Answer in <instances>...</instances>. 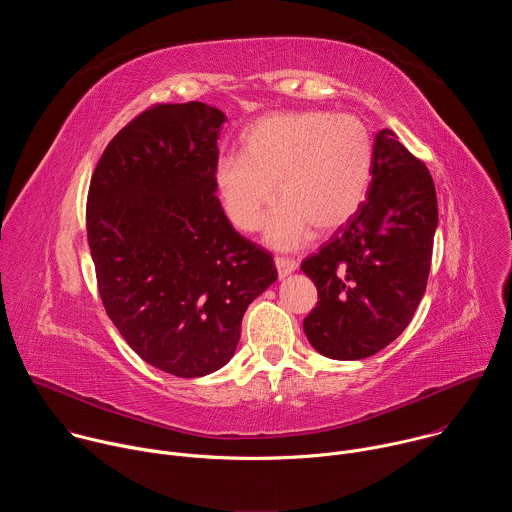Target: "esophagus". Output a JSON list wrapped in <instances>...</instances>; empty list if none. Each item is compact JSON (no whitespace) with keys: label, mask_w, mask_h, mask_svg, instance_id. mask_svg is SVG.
<instances>
[{"label":"esophagus","mask_w":512,"mask_h":512,"mask_svg":"<svg viewBox=\"0 0 512 512\" xmlns=\"http://www.w3.org/2000/svg\"><path fill=\"white\" fill-rule=\"evenodd\" d=\"M275 267L279 277H287L289 273H294L298 269V263L289 257H275Z\"/></svg>","instance_id":"esophagus-1"}]
</instances>
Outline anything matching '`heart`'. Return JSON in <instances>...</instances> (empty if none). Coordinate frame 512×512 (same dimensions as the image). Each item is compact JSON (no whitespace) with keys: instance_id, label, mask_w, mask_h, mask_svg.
<instances>
[{"instance_id":"b5f03b06","label":"heart","mask_w":512,"mask_h":512,"mask_svg":"<svg viewBox=\"0 0 512 512\" xmlns=\"http://www.w3.org/2000/svg\"><path fill=\"white\" fill-rule=\"evenodd\" d=\"M373 137L352 113L291 111L255 121L243 154H225L214 166V186L229 221L243 233L261 229L269 208L267 243L294 249L310 233L346 225L367 196Z\"/></svg>"}]
</instances>
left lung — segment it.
Returning <instances> with one entry per match:
<instances>
[{
	"mask_svg": "<svg viewBox=\"0 0 512 512\" xmlns=\"http://www.w3.org/2000/svg\"><path fill=\"white\" fill-rule=\"evenodd\" d=\"M367 200L302 263L318 287L304 320L310 344L334 360L367 358L411 322L427 285L437 198L429 170L391 129L373 143Z\"/></svg>",
	"mask_w": 512,
	"mask_h": 512,
	"instance_id": "1",
	"label": "left lung"
}]
</instances>
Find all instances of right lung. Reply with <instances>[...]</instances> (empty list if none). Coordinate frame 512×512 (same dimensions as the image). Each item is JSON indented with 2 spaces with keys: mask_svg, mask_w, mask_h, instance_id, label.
<instances>
[{
  "mask_svg": "<svg viewBox=\"0 0 512 512\" xmlns=\"http://www.w3.org/2000/svg\"><path fill=\"white\" fill-rule=\"evenodd\" d=\"M225 113L154 105L105 148L89 188L87 237L107 316L152 367L204 377L233 358L249 304L277 279L216 198Z\"/></svg>",
  "mask_w": 512,
  "mask_h": 512,
  "instance_id": "right-lung-1",
  "label": "right lung"
}]
</instances>
